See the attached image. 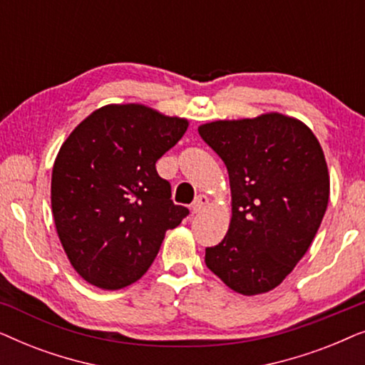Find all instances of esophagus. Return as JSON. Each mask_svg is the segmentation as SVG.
<instances>
[{"mask_svg": "<svg viewBox=\"0 0 365 365\" xmlns=\"http://www.w3.org/2000/svg\"><path fill=\"white\" fill-rule=\"evenodd\" d=\"M207 201H209L207 196H204V194H199V196H197L196 199H194V202L191 204V211H192L194 214H197L204 206H206Z\"/></svg>", "mask_w": 365, "mask_h": 365, "instance_id": "obj_1", "label": "esophagus"}]
</instances>
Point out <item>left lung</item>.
I'll return each instance as SVG.
<instances>
[{
	"label": "left lung",
	"mask_w": 365,
	"mask_h": 365,
	"mask_svg": "<svg viewBox=\"0 0 365 365\" xmlns=\"http://www.w3.org/2000/svg\"><path fill=\"white\" fill-rule=\"evenodd\" d=\"M197 131L226 164L232 197L227 234L206 247V266L244 296L271 291L307 252L326 214L321 144L306 124L279 113Z\"/></svg>",
	"instance_id": "8db88e82"
}]
</instances>
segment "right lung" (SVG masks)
<instances>
[{
	"label": "right lung",
	"mask_w": 365,
	"mask_h": 365,
	"mask_svg": "<svg viewBox=\"0 0 365 365\" xmlns=\"http://www.w3.org/2000/svg\"><path fill=\"white\" fill-rule=\"evenodd\" d=\"M187 129L143 104H109L79 123L59 149L51 207L64 252L84 281L116 291L141 279L168 229L189 214L171 199L158 159Z\"/></svg>",
	"instance_id": "1"
}]
</instances>
